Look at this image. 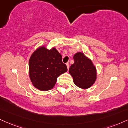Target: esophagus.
<instances>
[{
  "label": "esophagus",
  "mask_w": 128,
  "mask_h": 128,
  "mask_svg": "<svg viewBox=\"0 0 128 128\" xmlns=\"http://www.w3.org/2000/svg\"><path fill=\"white\" fill-rule=\"evenodd\" d=\"M66 66H67L68 69H69V63H67V64H66Z\"/></svg>",
  "instance_id": "34e87169"
}]
</instances>
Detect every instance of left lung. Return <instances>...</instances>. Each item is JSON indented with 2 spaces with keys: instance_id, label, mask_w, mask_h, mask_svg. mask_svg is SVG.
I'll use <instances>...</instances> for the list:
<instances>
[{
  "instance_id": "8db88e82",
  "label": "left lung",
  "mask_w": 128,
  "mask_h": 128,
  "mask_svg": "<svg viewBox=\"0 0 128 128\" xmlns=\"http://www.w3.org/2000/svg\"><path fill=\"white\" fill-rule=\"evenodd\" d=\"M74 59L69 73L74 84L82 89L90 88L97 80V69L92 60L82 52L74 54Z\"/></svg>"
}]
</instances>
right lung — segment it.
Instances as JSON below:
<instances>
[{
  "label": "right lung",
  "mask_w": 128,
  "mask_h": 128,
  "mask_svg": "<svg viewBox=\"0 0 128 128\" xmlns=\"http://www.w3.org/2000/svg\"><path fill=\"white\" fill-rule=\"evenodd\" d=\"M62 59L55 47L48 49L42 46L33 52L28 65L30 78L34 87L44 91L54 87L58 77L68 70Z\"/></svg>",
  "instance_id": "obj_1"
}]
</instances>
